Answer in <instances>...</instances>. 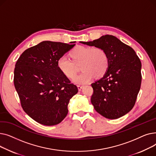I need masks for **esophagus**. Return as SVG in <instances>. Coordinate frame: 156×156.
<instances>
[{
	"label": "esophagus",
	"mask_w": 156,
	"mask_h": 156,
	"mask_svg": "<svg viewBox=\"0 0 156 156\" xmlns=\"http://www.w3.org/2000/svg\"><path fill=\"white\" fill-rule=\"evenodd\" d=\"M83 85H78V90H79V91H80L83 88Z\"/></svg>",
	"instance_id": "obj_1"
}]
</instances>
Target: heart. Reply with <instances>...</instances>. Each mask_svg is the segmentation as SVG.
Masks as SVG:
<instances>
[{
    "label": "heart",
    "mask_w": 156,
    "mask_h": 156,
    "mask_svg": "<svg viewBox=\"0 0 156 156\" xmlns=\"http://www.w3.org/2000/svg\"><path fill=\"white\" fill-rule=\"evenodd\" d=\"M70 61L61 57L57 62V66L62 75L69 80L75 78L80 65L82 73L74 82L84 84L89 82L94 76L101 78L105 75L109 66V57L104 48L78 45L69 52Z\"/></svg>",
    "instance_id": "heart-1"
}]
</instances>
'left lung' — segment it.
Segmentation results:
<instances>
[{
	"label": "left lung",
	"instance_id": "obj_1",
	"mask_svg": "<svg viewBox=\"0 0 156 156\" xmlns=\"http://www.w3.org/2000/svg\"><path fill=\"white\" fill-rule=\"evenodd\" d=\"M81 44L104 48L109 57L108 71L91 84V102L104 117L114 119L125 115L135 105L142 81L141 61L133 49L116 37L105 35Z\"/></svg>",
	"mask_w": 156,
	"mask_h": 156
}]
</instances>
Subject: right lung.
<instances>
[{
	"label": "right lung",
	"instance_id": "obj_1",
	"mask_svg": "<svg viewBox=\"0 0 156 156\" xmlns=\"http://www.w3.org/2000/svg\"><path fill=\"white\" fill-rule=\"evenodd\" d=\"M75 45L44 41L24 51L16 63L14 84L21 107L40 124L60 123L67 116L69 100L78 92L57 66L58 59Z\"/></svg>",
	"mask_w": 156,
	"mask_h": 156
}]
</instances>
